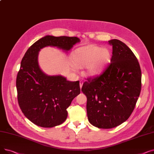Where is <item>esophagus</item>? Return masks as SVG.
Returning a JSON list of instances; mask_svg holds the SVG:
<instances>
[{"label": "esophagus", "instance_id": "esophagus-1", "mask_svg": "<svg viewBox=\"0 0 154 154\" xmlns=\"http://www.w3.org/2000/svg\"><path fill=\"white\" fill-rule=\"evenodd\" d=\"M83 83H84V82L82 81V80H81V81H80V88H82V85H83Z\"/></svg>", "mask_w": 154, "mask_h": 154}]
</instances>
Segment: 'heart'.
<instances>
[{"label":"heart","instance_id":"1","mask_svg":"<svg viewBox=\"0 0 154 154\" xmlns=\"http://www.w3.org/2000/svg\"><path fill=\"white\" fill-rule=\"evenodd\" d=\"M110 59V53L107 48L88 45L77 48L72 54L71 62L75 67H85V75L94 76L99 74Z\"/></svg>","mask_w":154,"mask_h":154}]
</instances>
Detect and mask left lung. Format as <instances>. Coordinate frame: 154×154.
Returning <instances> with one entry per match:
<instances>
[{
  "mask_svg": "<svg viewBox=\"0 0 154 154\" xmlns=\"http://www.w3.org/2000/svg\"><path fill=\"white\" fill-rule=\"evenodd\" d=\"M112 46L110 63L101 74L87 79L82 87L87 97L89 122L100 128L116 127L131 116L140 95L142 73L132 51L117 39Z\"/></svg>",
  "mask_w": 154,
  "mask_h": 154,
  "instance_id": "left-lung-1",
  "label": "left lung"
}]
</instances>
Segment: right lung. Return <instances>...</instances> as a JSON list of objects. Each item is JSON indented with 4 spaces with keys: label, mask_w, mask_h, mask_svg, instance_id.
Instances as JSON below:
<instances>
[{
    "label": "right lung",
    "mask_w": 154,
    "mask_h": 154,
    "mask_svg": "<svg viewBox=\"0 0 154 154\" xmlns=\"http://www.w3.org/2000/svg\"><path fill=\"white\" fill-rule=\"evenodd\" d=\"M80 42L76 37L46 35L32 44L21 61L16 79L19 107L29 120L42 127L62 124L67 109L80 92L79 81L71 82L61 75H47L40 70L38 54L47 46L67 51Z\"/></svg>",
    "instance_id": "add662e5"
}]
</instances>
